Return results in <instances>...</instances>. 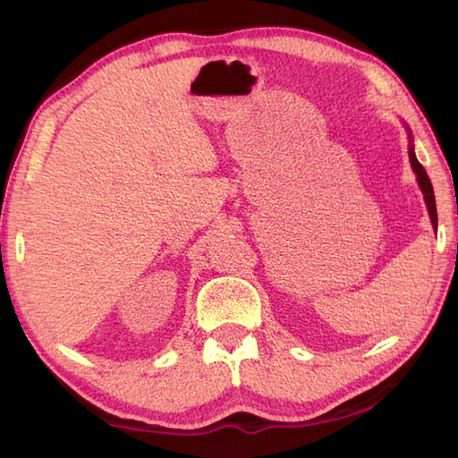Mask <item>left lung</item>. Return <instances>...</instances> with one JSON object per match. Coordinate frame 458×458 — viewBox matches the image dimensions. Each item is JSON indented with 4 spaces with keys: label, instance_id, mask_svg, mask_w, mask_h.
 <instances>
[{
    "label": "left lung",
    "instance_id": "left-lung-1",
    "mask_svg": "<svg viewBox=\"0 0 458 458\" xmlns=\"http://www.w3.org/2000/svg\"><path fill=\"white\" fill-rule=\"evenodd\" d=\"M408 155H410V164H412L414 174L418 175V183H420V190H422V193H424L426 206H428L430 220H432V224H434V228H437V224H438V216H437V201H434L432 183H430V180H428V175H426V169L420 165V161L416 159V155H414V149H412V147H410Z\"/></svg>",
    "mask_w": 458,
    "mask_h": 458
}]
</instances>
